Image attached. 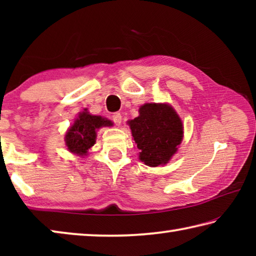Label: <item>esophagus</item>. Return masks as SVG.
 <instances>
[{"instance_id":"1","label":"esophagus","mask_w":256,"mask_h":256,"mask_svg":"<svg viewBox=\"0 0 256 256\" xmlns=\"http://www.w3.org/2000/svg\"><path fill=\"white\" fill-rule=\"evenodd\" d=\"M112 122L115 123V125L122 124V115H120V112H114L112 116Z\"/></svg>"}]
</instances>
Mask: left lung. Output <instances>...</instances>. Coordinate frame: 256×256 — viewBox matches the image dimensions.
I'll list each match as a JSON object with an SVG mask.
<instances>
[{
	"label": "left lung",
	"mask_w": 256,
	"mask_h": 256,
	"mask_svg": "<svg viewBox=\"0 0 256 256\" xmlns=\"http://www.w3.org/2000/svg\"><path fill=\"white\" fill-rule=\"evenodd\" d=\"M140 115L130 120L140 160L150 167L168 162L183 138V123L167 104H146Z\"/></svg>",
	"instance_id": "left-lung-1"
}]
</instances>
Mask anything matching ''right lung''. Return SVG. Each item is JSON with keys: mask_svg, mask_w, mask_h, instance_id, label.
Instances as JSON below:
<instances>
[{"mask_svg": "<svg viewBox=\"0 0 256 256\" xmlns=\"http://www.w3.org/2000/svg\"><path fill=\"white\" fill-rule=\"evenodd\" d=\"M110 125H112L110 120L102 118V116L90 115L88 112H80L79 118L68 128L66 136L68 149L79 156L86 154L88 149L96 142V130Z\"/></svg>", "mask_w": 256, "mask_h": 256, "instance_id": "right-lung-1", "label": "right lung"}]
</instances>
